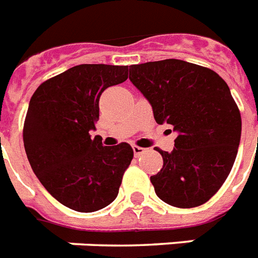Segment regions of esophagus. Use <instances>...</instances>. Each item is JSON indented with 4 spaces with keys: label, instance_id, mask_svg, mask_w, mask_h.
<instances>
[{
    "label": "esophagus",
    "instance_id": "obj_1",
    "mask_svg": "<svg viewBox=\"0 0 258 258\" xmlns=\"http://www.w3.org/2000/svg\"><path fill=\"white\" fill-rule=\"evenodd\" d=\"M145 152H146L145 148H141V146H137V145L133 146V153H135L136 157H140V156H141L142 153H145Z\"/></svg>",
    "mask_w": 258,
    "mask_h": 258
}]
</instances>
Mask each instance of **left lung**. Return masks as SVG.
Here are the masks:
<instances>
[{
    "mask_svg": "<svg viewBox=\"0 0 258 258\" xmlns=\"http://www.w3.org/2000/svg\"><path fill=\"white\" fill-rule=\"evenodd\" d=\"M129 80L150 102L157 123L177 132L174 149L156 148L164 165L150 177L156 195L176 208L200 207L229 176L241 139V114L216 72L181 59L129 67Z\"/></svg>",
    "mask_w": 258,
    "mask_h": 258,
    "instance_id": "obj_1",
    "label": "left lung"
}]
</instances>
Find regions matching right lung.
Returning a JSON list of instances; mask_svg holds the SVG:
<instances>
[{
	"label": "right lung",
	"mask_w": 258,
	"mask_h": 258,
	"mask_svg": "<svg viewBox=\"0 0 258 258\" xmlns=\"http://www.w3.org/2000/svg\"><path fill=\"white\" fill-rule=\"evenodd\" d=\"M126 78L127 67L82 63L42 82L30 98L24 123L28 160L45 189L73 211L108 207L131 165L129 144L104 146L89 135L102 92Z\"/></svg>",
	"instance_id": "1"
}]
</instances>
